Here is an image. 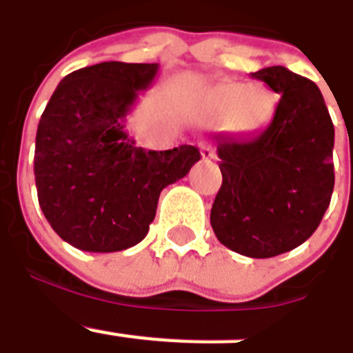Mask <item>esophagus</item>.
I'll return each mask as SVG.
<instances>
[{
    "label": "esophagus",
    "instance_id": "obj_1",
    "mask_svg": "<svg viewBox=\"0 0 353 353\" xmlns=\"http://www.w3.org/2000/svg\"><path fill=\"white\" fill-rule=\"evenodd\" d=\"M200 154H202V158H204V160H214L216 149L212 148L209 142H202V144H200Z\"/></svg>",
    "mask_w": 353,
    "mask_h": 353
}]
</instances>
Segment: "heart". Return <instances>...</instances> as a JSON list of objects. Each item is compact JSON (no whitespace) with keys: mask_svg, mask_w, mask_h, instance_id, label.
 Wrapping results in <instances>:
<instances>
[{"mask_svg":"<svg viewBox=\"0 0 353 353\" xmlns=\"http://www.w3.org/2000/svg\"><path fill=\"white\" fill-rule=\"evenodd\" d=\"M268 97L259 88L244 84H225L211 91L205 98V116L216 121L234 119L248 130L259 128L268 117Z\"/></svg>","mask_w":353,"mask_h":353,"instance_id":"b5f03b06","label":"heart"}]
</instances>
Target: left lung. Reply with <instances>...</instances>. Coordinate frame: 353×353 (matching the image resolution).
<instances>
[{
	"mask_svg": "<svg viewBox=\"0 0 353 353\" xmlns=\"http://www.w3.org/2000/svg\"><path fill=\"white\" fill-rule=\"evenodd\" d=\"M252 77L278 94L271 121L252 137H216L223 183L211 209L232 252L269 259L316 230L334 188V125L315 82L285 66Z\"/></svg>",
	"mask_w": 353,
	"mask_h": 353,
	"instance_id": "8db88e82",
	"label": "left lung"
}]
</instances>
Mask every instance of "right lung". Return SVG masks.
<instances>
[{
  "label": "right lung",
  "mask_w": 353,
  "mask_h": 353,
  "mask_svg": "<svg viewBox=\"0 0 353 353\" xmlns=\"http://www.w3.org/2000/svg\"><path fill=\"white\" fill-rule=\"evenodd\" d=\"M158 68V63L105 61L75 70L40 117L38 204L54 232L77 250L112 253L141 243L161 190L200 160L195 145L145 151L126 133V116Z\"/></svg>",
  "instance_id": "obj_1"
}]
</instances>
